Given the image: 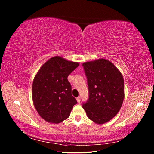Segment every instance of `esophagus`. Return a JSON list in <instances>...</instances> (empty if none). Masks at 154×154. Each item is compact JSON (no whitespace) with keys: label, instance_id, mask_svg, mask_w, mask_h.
Masks as SVG:
<instances>
[{"label":"esophagus","instance_id":"1","mask_svg":"<svg viewBox=\"0 0 154 154\" xmlns=\"http://www.w3.org/2000/svg\"><path fill=\"white\" fill-rule=\"evenodd\" d=\"M76 100H77L78 103H80V97H78L76 98Z\"/></svg>","mask_w":154,"mask_h":154}]
</instances>
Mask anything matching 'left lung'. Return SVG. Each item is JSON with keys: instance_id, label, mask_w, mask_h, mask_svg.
<instances>
[{"instance_id": "obj_1", "label": "left lung", "mask_w": 154, "mask_h": 154, "mask_svg": "<svg viewBox=\"0 0 154 154\" xmlns=\"http://www.w3.org/2000/svg\"><path fill=\"white\" fill-rule=\"evenodd\" d=\"M87 78L89 98L82 105L87 117L96 124L109 122L122 106L124 80L122 73L108 60L83 63Z\"/></svg>"}]
</instances>
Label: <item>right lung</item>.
Instances as JSON below:
<instances>
[{
  "label": "right lung",
  "instance_id": "1",
  "mask_svg": "<svg viewBox=\"0 0 154 154\" xmlns=\"http://www.w3.org/2000/svg\"><path fill=\"white\" fill-rule=\"evenodd\" d=\"M79 66L59 56L51 58L40 68L32 87V101L45 122L58 124L69 117L77 103L67 77Z\"/></svg>",
  "mask_w": 154,
  "mask_h": 154
}]
</instances>
